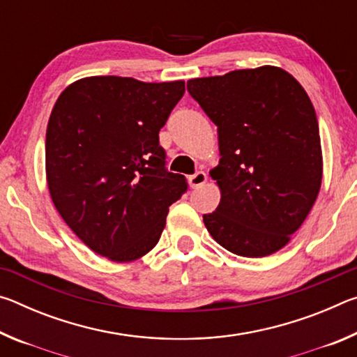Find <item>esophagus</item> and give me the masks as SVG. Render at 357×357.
Here are the masks:
<instances>
[{"label": "esophagus", "mask_w": 357, "mask_h": 357, "mask_svg": "<svg viewBox=\"0 0 357 357\" xmlns=\"http://www.w3.org/2000/svg\"><path fill=\"white\" fill-rule=\"evenodd\" d=\"M208 181V176L206 173L204 172H197L195 174H192V176H189V185L192 187V189H197V187L203 185L204 183Z\"/></svg>", "instance_id": "34e87169"}]
</instances>
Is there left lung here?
Returning a JSON list of instances; mask_svg holds the SVG:
<instances>
[{
	"mask_svg": "<svg viewBox=\"0 0 357 357\" xmlns=\"http://www.w3.org/2000/svg\"><path fill=\"white\" fill-rule=\"evenodd\" d=\"M187 91L219 137V165L209 176L220 203L203 215L209 234L241 257L279 252L321 187V140L309 94L277 66L192 78Z\"/></svg>",
	"mask_w": 357,
	"mask_h": 357,
	"instance_id": "1",
	"label": "left lung"
}]
</instances>
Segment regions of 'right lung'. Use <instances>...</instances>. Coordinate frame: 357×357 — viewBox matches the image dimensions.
<instances>
[{"label":"right lung","instance_id":"1","mask_svg":"<svg viewBox=\"0 0 357 357\" xmlns=\"http://www.w3.org/2000/svg\"><path fill=\"white\" fill-rule=\"evenodd\" d=\"M184 82L86 77L59 94L47 124L45 174L59 215L89 249L114 263L159 243L170 204L187 189L165 170L159 130Z\"/></svg>","mask_w":357,"mask_h":357}]
</instances>
